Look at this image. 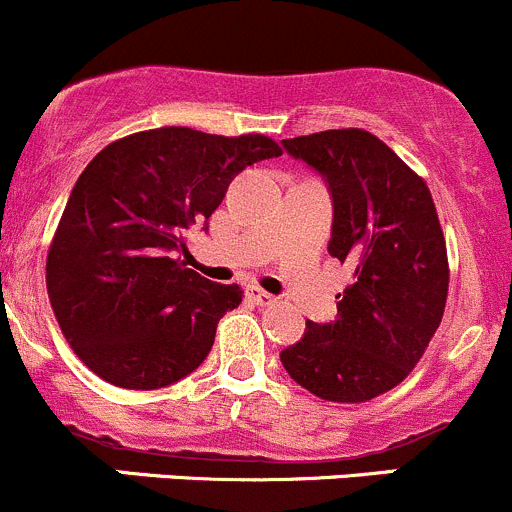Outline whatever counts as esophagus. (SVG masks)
Listing matches in <instances>:
<instances>
[{
    "mask_svg": "<svg viewBox=\"0 0 512 512\" xmlns=\"http://www.w3.org/2000/svg\"><path fill=\"white\" fill-rule=\"evenodd\" d=\"M246 298H249L251 303H256V306H266V303H273L271 293H266L263 288H258V286L246 288Z\"/></svg>",
    "mask_w": 512,
    "mask_h": 512,
    "instance_id": "1",
    "label": "esophagus"
}]
</instances>
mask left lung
<instances>
[{"label": "left lung", "mask_w": 512, "mask_h": 512, "mask_svg": "<svg viewBox=\"0 0 512 512\" xmlns=\"http://www.w3.org/2000/svg\"><path fill=\"white\" fill-rule=\"evenodd\" d=\"M283 149L326 179L328 254L353 268V281L336 321H308L281 363L323 401H371L416 368L443 318L450 271L433 196L371 131H318L283 139Z\"/></svg>", "instance_id": "1"}]
</instances>
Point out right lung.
Listing matches in <instances>:
<instances>
[{
  "label": "right lung",
  "mask_w": 512,
  "mask_h": 512,
  "mask_svg": "<svg viewBox=\"0 0 512 512\" xmlns=\"http://www.w3.org/2000/svg\"><path fill=\"white\" fill-rule=\"evenodd\" d=\"M281 156L263 134L161 126L111 141L74 184L47 254V291L69 346L111 386L154 391L189 376L241 303L186 268V231L209 221L239 171Z\"/></svg>",
  "instance_id": "right-lung-1"
}]
</instances>
